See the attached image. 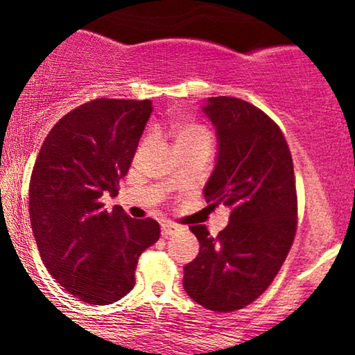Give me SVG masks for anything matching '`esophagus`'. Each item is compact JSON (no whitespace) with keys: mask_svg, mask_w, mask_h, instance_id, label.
<instances>
[{"mask_svg":"<svg viewBox=\"0 0 355 355\" xmlns=\"http://www.w3.org/2000/svg\"><path fill=\"white\" fill-rule=\"evenodd\" d=\"M181 231V227L176 226V225H171V223H163L162 225V236L163 237H169L173 234H176V232Z\"/></svg>","mask_w":355,"mask_h":355,"instance_id":"obj_1","label":"esophagus"}]
</instances>
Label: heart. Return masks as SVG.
Returning a JSON list of instances; mask_svg holds the SVG:
<instances>
[{"label": "heart", "instance_id": "obj_1", "mask_svg": "<svg viewBox=\"0 0 355 355\" xmlns=\"http://www.w3.org/2000/svg\"><path fill=\"white\" fill-rule=\"evenodd\" d=\"M174 148L196 147V145H211V134L207 128L197 123H181L174 125L171 132Z\"/></svg>", "mask_w": 355, "mask_h": 355}]
</instances>
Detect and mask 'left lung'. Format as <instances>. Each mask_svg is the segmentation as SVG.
<instances>
[{
    "instance_id": "8db88e82",
    "label": "left lung",
    "mask_w": 355,
    "mask_h": 355,
    "mask_svg": "<svg viewBox=\"0 0 355 355\" xmlns=\"http://www.w3.org/2000/svg\"><path fill=\"white\" fill-rule=\"evenodd\" d=\"M202 113L216 129L215 168L203 187L211 207L231 208L230 225L211 237L191 226L198 255L184 266V291L215 312H234L278 275L297 226L294 166L281 129L257 106L211 96Z\"/></svg>"
}]
</instances>
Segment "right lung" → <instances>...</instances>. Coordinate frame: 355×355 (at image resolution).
Returning <instances> with one entry per match:
<instances>
[{
	"label": "right lung",
	"mask_w": 355,
	"mask_h": 355,
	"mask_svg": "<svg viewBox=\"0 0 355 355\" xmlns=\"http://www.w3.org/2000/svg\"><path fill=\"white\" fill-rule=\"evenodd\" d=\"M150 100L98 98L72 110L46 135L28 186V215L50 275L94 305L123 299L135 266L159 237L155 220H134L101 197L118 196L152 114Z\"/></svg>",
	"instance_id": "1"
}]
</instances>
